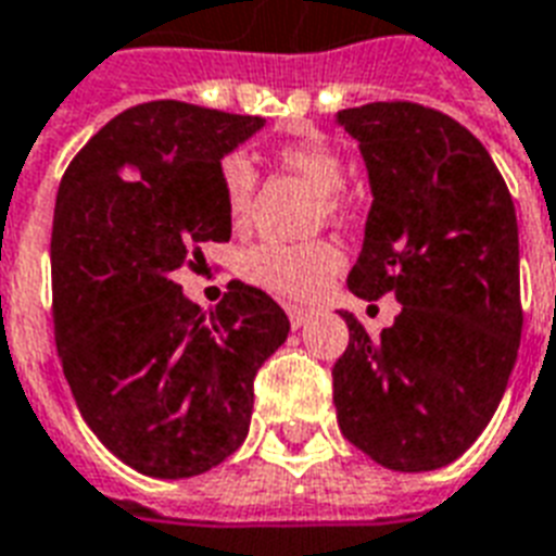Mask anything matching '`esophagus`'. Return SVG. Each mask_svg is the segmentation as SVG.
<instances>
[{"instance_id": "obj_1", "label": "esophagus", "mask_w": 556, "mask_h": 556, "mask_svg": "<svg viewBox=\"0 0 556 556\" xmlns=\"http://www.w3.org/2000/svg\"><path fill=\"white\" fill-rule=\"evenodd\" d=\"M286 312H288V320H291V326H294V329H300V326L306 324L308 317H312V312H308V308H300V306H288Z\"/></svg>"}]
</instances>
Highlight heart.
<instances>
[{"label": "heart", "mask_w": 556, "mask_h": 556, "mask_svg": "<svg viewBox=\"0 0 556 556\" xmlns=\"http://www.w3.org/2000/svg\"><path fill=\"white\" fill-rule=\"evenodd\" d=\"M277 160L288 172L306 177L308 184L324 192V206L329 215L344 212L341 186L346 180L344 156L317 134H300L277 146ZM222 194L230 224L244 227L256 198V172L248 156L230 154L222 163ZM341 268V253L329 241H308V244H279L265 241L250 248L239 262V274L250 286L262 288L279 300H315L326 282Z\"/></svg>", "instance_id": "obj_1"}]
</instances>
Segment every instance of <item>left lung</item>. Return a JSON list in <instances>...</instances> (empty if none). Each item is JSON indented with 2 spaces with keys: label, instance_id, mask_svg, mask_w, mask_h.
I'll return each instance as SVG.
<instances>
[{
  "label": "left lung",
  "instance_id": "1",
  "mask_svg": "<svg viewBox=\"0 0 556 556\" xmlns=\"http://www.w3.org/2000/svg\"><path fill=\"white\" fill-rule=\"evenodd\" d=\"M372 203L355 296L402 303L372 341L350 312L332 367L344 438L396 472L452 464L493 419L522 338L519 227L493 156L460 122L410 101L341 110Z\"/></svg>",
  "mask_w": 556,
  "mask_h": 556
}]
</instances>
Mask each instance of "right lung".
I'll return each instance as SVG.
<instances>
[{
    "label": "right lung",
    "mask_w": 556,
    "mask_h": 556,
    "mask_svg": "<svg viewBox=\"0 0 556 556\" xmlns=\"http://www.w3.org/2000/svg\"><path fill=\"white\" fill-rule=\"evenodd\" d=\"M265 118L148 101L110 118L58 189L52 312L80 417L151 478H192L244 443L253 379L286 344V312L232 279L210 315L175 282L230 241L222 160Z\"/></svg>",
    "instance_id": "add662e5"
}]
</instances>
